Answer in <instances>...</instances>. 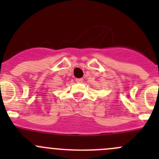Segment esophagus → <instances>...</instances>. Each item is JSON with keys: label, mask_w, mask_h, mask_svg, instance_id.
Segmentation results:
<instances>
[{"label": "esophagus", "mask_w": 159, "mask_h": 159, "mask_svg": "<svg viewBox=\"0 0 159 159\" xmlns=\"http://www.w3.org/2000/svg\"><path fill=\"white\" fill-rule=\"evenodd\" d=\"M75 81L78 83H81L83 81V79L82 78H76V79H75Z\"/></svg>", "instance_id": "esophagus-1"}]
</instances>
